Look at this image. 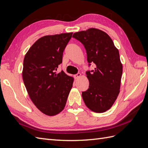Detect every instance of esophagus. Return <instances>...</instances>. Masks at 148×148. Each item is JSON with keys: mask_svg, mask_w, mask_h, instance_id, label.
I'll return each instance as SVG.
<instances>
[{"mask_svg": "<svg viewBox=\"0 0 148 148\" xmlns=\"http://www.w3.org/2000/svg\"><path fill=\"white\" fill-rule=\"evenodd\" d=\"M81 75H82V74H81V73H78L77 74H76V75H74V77H75V79H78L79 77H81Z\"/></svg>", "mask_w": 148, "mask_h": 148, "instance_id": "34e87169", "label": "esophagus"}]
</instances>
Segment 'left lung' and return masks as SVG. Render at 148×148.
I'll use <instances>...</instances> for the list:
<instances>
[{"instance_id":"1","label":"left lung","mask_w":148,"mask_h":148,"mask_svg":"<svg viewBox=\"0 0 148 148\" xmlns=\"http://www.w3.org/2000/svg\"><path fill=\"white\" fill-rule=\"evenodd\" d=\"M72 37L83 44L89 65H96L95 70L86 73L89 85L82 92L84 104L95 112H104L120 92L123 66L119 50L108 34L96 28L75 33Z\"/></svg>"}]
</instances>
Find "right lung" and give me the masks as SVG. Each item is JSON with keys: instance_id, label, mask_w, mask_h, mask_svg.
I'll return each mask as SVG.
<instances>
[{"instance_id": "1", "label": "right lung", "mask_w": 148, "mask_h": 148, "mask_svg": "<svg viewBox=\"0 0 148 148\" xmlns=\"http://www.w3.org/2000/svg\"><path fill=\"white\" fill-rule=\"evenodd\" d=\"M72 34L44 36L33 44L24 58L22 76L26 90L36 107L49 116L64 110L73 86V77L55 71L62 62Z\"/></svg>"}]
</instances>
